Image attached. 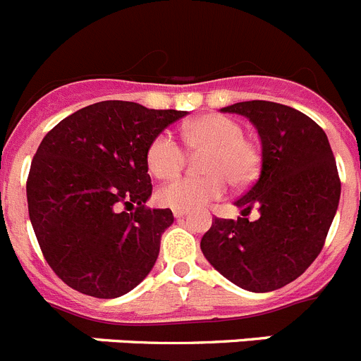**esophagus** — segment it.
<instances>
[{
	"mask_svg": "<svg viewBox=\"0 0 361 361\" xmlns=\"http://www.w3.org/2000/svg\"><path fill=\"white\" fill-rule=\"evenodd\" d=\"M185 214H187V210H178V208H173V215L176 219H181L185 217Z\"/></svg>",
	"mask_w": 361,
	"mask_h": 361,
	"instance_id": "34e87169",
	"label": "esophagus"
}]
</instances>
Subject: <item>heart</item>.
I'll return each mask as SVG.
<instances>
[{"label":"heart","mask_w":361,"mask_h":361,"mask_svg":"<svg viewBox=\"0 0 361 361\" xmlns=\"http://www.w3.org/2000/svg\"><path fill=\"white\" fill-rule=\"evenodd\" d=\"M181 139L188 151L203 154L204 178H181L164 185L157 192L158 203L178 210H194L219 200L230 181L233 187H245L257 178L260 154L257 147L244 139V128L230 117L208 114L190 121L181 130ZM187 153L173 139L160 133L151 140L146 164L151 174L160 180H171L183 171Z\"/></svg>","instance_id":"heart-1"}]
</instances>
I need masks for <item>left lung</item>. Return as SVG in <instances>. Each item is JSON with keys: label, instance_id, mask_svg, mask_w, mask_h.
I'll list each match as a JSON object with an SVG mask.
<instances>
[{"label": "left lung", "instance_id": "left-lung-1", "mask_svg": "<svg viewBox=\"0 0 361 361\" xmlns=\"http://www.w3.org/2000/svg\"><path fill=\"white\" fill-rule=\"evenodd\" d=\"M255 124L262 140L260 176L240 200L242 217L215 219L201 251L226 279L249 292H271L298 279L319 257L340 200V178L324 130L299 110L272 101L221 109ZM258 207L251 223L245 214Z\"/></svg>", "mask_w": 361, "mask_h": 361}]
</instances>
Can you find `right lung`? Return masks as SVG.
<instances>
[{
    "label": "right lung",
    "mask_w": 361,
    "mask_h": 361,
    "mask_svg": "<svg viewBox=\"0 0 361 361\" xmlns=\"http://www.w3.org/2000/svg\"><path fill=\"white\" fill-rule=\"evenodd\" d=\"M185 116L101 101L42 139L26 181L28 214L44 258L71 288L121 298L151 272L174 217L169 208L146 207L153 190L146 153Z\"/></svg>",
    "instance_id": "add662e5"
}]
</instances>
